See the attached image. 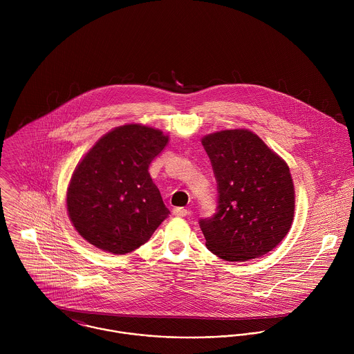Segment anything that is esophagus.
I'll use <instances>...</instances> for the list:
<instances>
[{
  "instance_id": "1",
  "label": "esophagus",
  "mask_w": 354,
  "mask_h": 354,
  "mask_svg": "<svg viewBox=\"0 0 354 354\" xmlns=\"http://www.w3.org/2000/svg\"><path fill=\"white\" fill-rule=\"evenodd\" d=\"M187 214H188V209L184 208V207H176V208H173V215H174V216L184 218V216H187Z\"/></svg>"
}]
</instances>
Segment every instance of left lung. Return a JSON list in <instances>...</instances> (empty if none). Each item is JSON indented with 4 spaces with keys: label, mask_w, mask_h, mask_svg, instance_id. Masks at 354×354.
<instances>
[{
    "label": "left lung",
    "mask_w": 354,
    "mask_h": 354,
    "mask_svg": "<svg viewBox=\"0 0 354 354\" xmlns=\"http://www.w3.org/2000/svg\"><path fill=\"white\" fill-rule=\"evenodd\" d=\"M218 184V211L201 219L205 247L226 261L272 251L289 233L295 185L288 163L248 129H225L202 139Z\"/></svg>",
    "instance_id": "1"
}]
</instances>
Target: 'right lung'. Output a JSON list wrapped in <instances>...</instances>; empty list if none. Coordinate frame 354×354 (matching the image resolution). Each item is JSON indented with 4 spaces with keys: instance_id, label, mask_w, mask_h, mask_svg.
Wrapping results in <instances>:
<instances>
[{
    "instance_id": "obj_1",
    "label": "right lung",
    "mask_w": 354,
    "mask_h": 354,
    "mask_svg": "<svg viewBox=\"0 0 354 354\" xmlns=\"http://www.w3.org/2000/svg\"><path fill=\"white\" fill-rule=\"evenodd\" d=\"M167 142L159 129L127 124L103 135L83 156L71 177L66 208L86 241L125 254L150 240L170 214L149 173Z\"/></svg>"
}]
</instances>
